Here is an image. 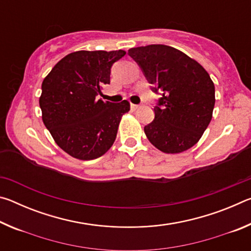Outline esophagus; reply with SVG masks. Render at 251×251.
<instances>
[{
    "mask_svg": "<svg viewBox=\"0 0 251 251\" xmlns=\"http://www.w3.org/2000/svg\"><path fill=\"white\" fill-rule=\"evenodd\" d=\"M139 107V105H136V104H130V108L133 109V110H135V109H137Z\"/></svg>",
    "mask_w": 251,
    "mask_h": 251,
    "instance_id": "34e87169",
    "label": "esophagus"
}]
</instances>
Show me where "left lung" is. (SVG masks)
<instances>
[{"instance_id": "left-lung-1", "label": "left lung", "mask_w": 251, "mask_h": 251, "mask_svg": "<svg viewBox=\"0 0 251 251\" xmlns=\"http://www.w3.org/2000/svg\"><path fill=\"white\" fill-rule=\"evenodd\" d=\"M144 74L163 94L155 118L144 127L148 141L166 154H178L197 144L209 125L215 106V85L194 58L161 44L128 50Z\"/></svg>"}]
</instances>
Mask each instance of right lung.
<instances>
[{"label": "right lung", "instance_id": "add662e5", "mask_svg": "<svg viewBox=\"0 0 251 251\" xmlns=\"http://www.w3.org/2000/svg\"><path fill=\"white\" fill-rule=\"evenodd\" d=\"M125 50H77L63 57L42 83V120L55 143L80 160L103 156L115 142L129 101L96 100L110 67Z\"/></svg>", "mask_w": 251, "mask_h": 251}]
</instances>
